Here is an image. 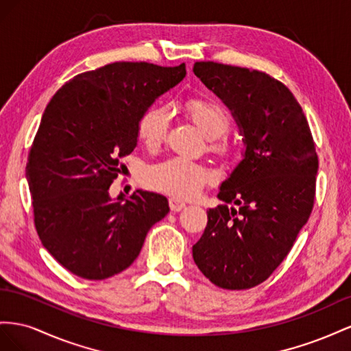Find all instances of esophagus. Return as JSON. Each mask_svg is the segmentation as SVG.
Wrapping results in <instances>:
<instances>
[{"label":"esophagus","instance_id":"34e87169","mask_svg":"<svg viewBox=\"0 0 351 351\" xmlns=\"http://www.w3.org/2000/svg\"><path fill=\"white\" fill-rule=\"evenodd\" d=\"M169 207L172 212H181V210L185 208V203L181 202V199L178 198H170L169 199Z\"/></svg>","mask_w":351,"mask_h":351}]
</instances>
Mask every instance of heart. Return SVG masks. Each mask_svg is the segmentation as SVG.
I'll list each match as a JSON object with an SVG mask.
<instances>
[{"instance_id":"1","label":"heart","mask_w":351,"mask_h":351,"mask_svg":"<svg viewBox=\"0 0 351 351\" xmlns=\"http://www.w3.org/2000/svg\"><path fill=\"white\" fill-rule=\"evenodd\" d=\"M188 112L194 123L208 138H216L228 128V114L223 107L210 98H194L188 103ZM170 112L166 106L148 108L138 122V135L148 145H156L165 138ZM212 175L194 160L185 156H172L144 167L143 182L154 191L178 198L198 194L208 184Z\"/></svg>"}]
</instances>
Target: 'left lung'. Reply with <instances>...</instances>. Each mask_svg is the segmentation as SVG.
Instances as JSON below:
<instances>
[{"mask_svg":"<svg viewBox=\"0 0 351 351\" xmlns=\"http://www.w3.org/2000/svg\"><path fill=\"white\" fill-rule=\"evenodd\" d=\"M194 73L231 110L243 160L207 210L194 262L215 285L253 288L272 275L312 213L317 154L293 93L258 70L197 62Z\"/></svg>","mask_w":351,"mask_h":351,"instance_id":"8db88e82","label":"left lung"}]
</instances>
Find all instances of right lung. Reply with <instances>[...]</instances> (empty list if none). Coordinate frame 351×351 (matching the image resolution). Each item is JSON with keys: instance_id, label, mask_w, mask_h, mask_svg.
<instances>
[{"instance_id": "add662e5", "label": "right lung", "mask_w": 351, "mask_h": 351, "mask_svg": "<svg viewBox=\"0 0 351 351\" xmlns=\"http://www.w3.org/2000/svg\"><path fill=\"white\" fill-rule=\"evenodd\" d=\"M186 75L117 62L70 79L48 103L26 165L34 220L43 245L84 279H106L134 263L167 198L136 189L110 197L120 158L138 143V122L156 98Z\"/></svg>"}]
</instances>
